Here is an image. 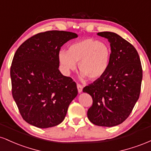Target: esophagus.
Here are the masks:
<instances>
[{"mask_svg": "<svg viewBox=\"0 0 151 151\" xmlns=\"http://www.w3.org/2000/svg\"><path fill=\"white\" fill-rule=\"evenodd\" d=\"M77 89H78V92L79 93H81V91H82V89H83V86L82 85H81L80 84H77Z\"/></svg>", "mask_w": 151, "mask_h": 151, "instance_id": "obj_1", "label": "esophagus"}]
</instances>
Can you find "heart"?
I'll list each match as a JSON object with an SVG mask.
<instances>
[{
  "mask_svg": "<svg viewBox=\"0 0 151 151\" xmlns=\"http://www.w3.org/2000/svg\"><path fill=\"white\" fill-rule=\"evenodd\" d=\"M111 50L106 42L87 38L73 43L68 51L61 50L59 60L66 72L78 69L90 80L101 77L110 65Z\"/></svg>",
  "mask_w": 151,
  "mask_h": 151,
  "instance_id": "1",
  "label": "heart"
}]
</instances>
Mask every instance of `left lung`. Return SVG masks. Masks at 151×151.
I'll return each instance as SVG.
<instances>
[{"instance_id":"1","label":"left lung","mask_w":151,"mask_h":151,"mask_svg":"<svg viewBox=\"0 0 151 151\" xmlns=\"http://www.w3.org/2000/svg\"><path fill=\"white\" fill-rule=\"evenodd\" d=\"M110 42V65L104 74L83 89L92 97L87 116L96 126L111 127L129 117L141 92L143 70L136 48L119 35L98 32Z\"/></svg>"}]
</instances>
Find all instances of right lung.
<instances>
[{"label":"right lung","mask_w":151,"mask_h":151,"mask_svg":"<svg viewBox=\"0 0 151 151\" xmlns=\"http://www.w3.org/2000/svg\"><path fill=\"white\" fill-rule=\"evenodd\" d=\"M76 33L51 30L35 35L15 52L10 67L12 94L26 122L41 129L62 123L77 96V84L59 70L61 47Z\"/></svg>","instance_id":"obj_1"}]
</instances>
